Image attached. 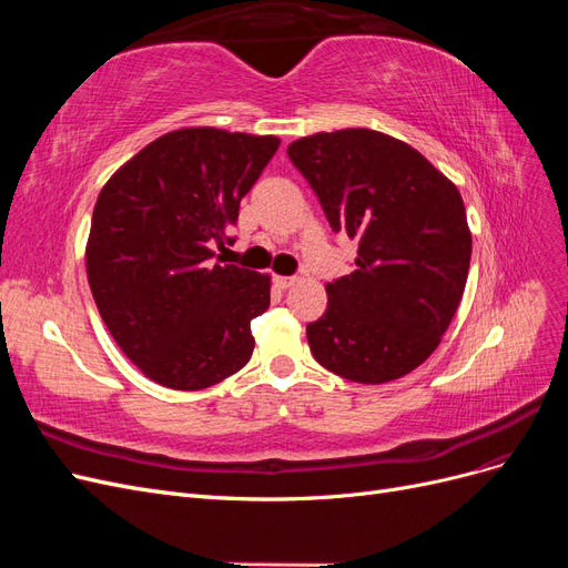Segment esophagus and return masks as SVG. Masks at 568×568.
Returning a JSON list of instances; mask_svg holds the SVG:
<instances>
[{"label":"esophagus","instance_id":"esophagus-1","mask_svg":"<svg viewBox=\"0 0 568 568\" xmlns=\"http://www.w3.org/2000/svg\"><path fill=\"white\" fill-rule=\"evenodd\" d=\"M296 284V277H282V274H274V286L277 288H288V286H294Z\"/></svg>","mask_w":568,"mask_h":568}]
</instances>
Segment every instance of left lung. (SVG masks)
<instances>
[{
	"instance_id": "8db88e82",
	"label": "left lung",
	"mask_w": 568,
	"mask_h": 568,
	"mask_svg": "<svg viewBox=\"0 0 568 568\" xmlns=\"http://www.w3.org/2000/svg\"><path fill=\"white\" fill-rule=\"evenodd\" d=\"M334 232L357 239L355 270L326 284L307 324L317 363L357 384H386L436 351L457 311L471 234L457 186L419 151L374 130L288 144Z\"/></svg>"
}]
</instances>
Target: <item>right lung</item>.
I'll return each instance as SVG.
<instances>
[{
	"instance_id": "1",
	"label": "right lung",
	"mask_w": 568,
	"mask_h": 568,
	"mask_svg": "<svg viewBox=\"0 0 568 568\" xmlns=\"http://www.w3.org/2000/svg\"><path fill=\"white\" fill-rule=\"evenodd\" d=\"M280 149L277 136L184 128L159 136L101 189L88 280L111 336L151 382L209 388L253 353L251 320L267 311L270 277L213 263Z\"/></svg>"
}]
</instances>
